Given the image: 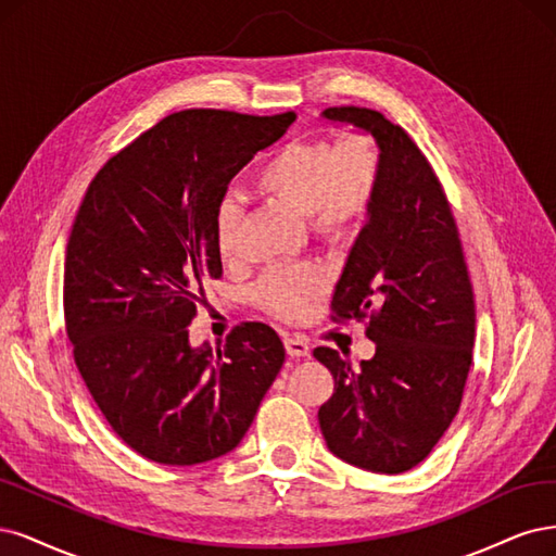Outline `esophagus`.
<instances>
[{
    "mask_svg": "<svg viewBox=\"0 0 556 556\" xmlns=\"http://www.w3.org/2000/svg\"><path fill=\"white\" fill-rule=\"evenodd\" d=\"M283 344H286V353H289L291 357H307L309 355V342L300 334L286 337Z\"/></svg>",
    "mask_w": 556,
    "mask_h": 556,
    "instance_id": "1",
    "label": "esophagus"
}]
</instances>
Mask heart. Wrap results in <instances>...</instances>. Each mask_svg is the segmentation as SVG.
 <instances>
[{"mask_svg":"<svg viewBox=\"0 0 556 556\" xmlns=\"http://www.w3.org/2000/svg\"><path fill=\"white\" fill-rule=\"evenodd\" d=\"M383 175L379 142L365 131L334 140H291L267 156L252 177L265 203L307 217L320 242H342L363 226L376 203ZM244 207L222 199L214 207L212 236L217 254L232 265L242 256ZM328 279L316 265H277L256 283V300L270 314L295 320L326 295Z\"/></svg>","mask_w":556,"mask_h":556,"instance_id":"b5f03b06","label":"heart"}]
</instances>
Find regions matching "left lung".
Returning a JSON list of instances; mask_svg holds the SVG:
<instances>
[{"label":"left lung","instance_id":"8db88e82","mask_svg":"<svg viewBox=\"0 0 556 556\" xmlns=\"http://www.w3.org/2000/svg\"><path fill=\"white\" fill-rule=\"evenodd\" d=\"M328 119L369 131L383 175L332 295V320H365L376 344L353 369L339 351L314 357L332 379L318 408L330 451L376 473L420 464L457 416L473 361L476 302L459 230L422 150L379 111L334 105Z\"/></svg>","mask_w":556,"mask_h":556}]
</instances>
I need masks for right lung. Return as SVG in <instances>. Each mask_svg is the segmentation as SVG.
I'll list each match as a JSON object with an SVG mask.
<instances>
[{"mask_svg":"<svg viewBox=\"0 0 556 556\" xmlns=\"http://www.w3.org/2000/svg\"><path fill=\"white\" fill-rule=\"evenodd\" d=\"M295 113L189 109L105 161L71 226L64 324L83 381L140 457L191 467L236 447L283 365L279 334L242 320L224 346L187 326L222 277L212 236L228 182Z\"/></svg>","mask_w":556,"mask_h":556,"instance_id":"add662e5","label":"right lung"}]
</instances>
